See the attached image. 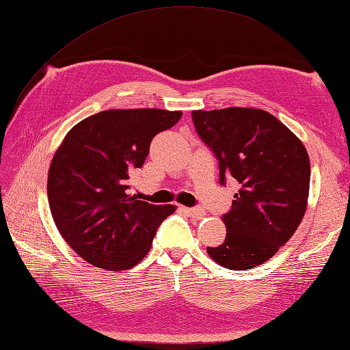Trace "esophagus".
<instances>
[{
    "label": "esophagus",
    "instance_id": "esophagus-1",
    "mask_svg": "<svg viewBox=\"0 0 350 350\" xmlns=\"http://www.w3.org/2000/svg\"><path fill=\"white\" fill-rule=\"evenodd\" d=\"M183 212H185L187 215H190L196 219H202L204 217V209L202 208H185V206H181L180 208Z\"/></svg>",
    "mask_w": 350,
    "mask_h": 350
}]
</instances>
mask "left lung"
<instances>
[{
	"label": "left lung",
	"mask_w": 350,
	"mask_h": 350,
	"mask_svg": "<svg viewBox=\"0 0 350 350\" xmlns=\"http://www.w3.org/2000/svg\"><path fill=\"white\" fill-rule=\"evenodd\" d=\"M191 117L218 160L219 183L236 180L241 185L223 215L226 241L206 251L230 270L254 269L273 257L301 223L310 185L308 151L267 111L198 109Z\"/></svg>",
	"instance_id": "obj_1"
}]
</instances>
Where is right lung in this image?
<instances>
[{"instance_id": "add662e5", "label": "right lung", "mask_w": 350, "mask_h": 350, "mask_svg": "<svg viewBox=\"0 0 350 350\" xmlns=\"http://www.w3.org/2000/svg\"><path fill=\"white\" fill-rule=\"evenodd\" d=\"M181 111L107 109L75 124L49 169L50 212L65 242L93 266L127 270L148 254L174 204H151L131 194L151 139L170 129Z\"/></svg>"}]
</instances>
